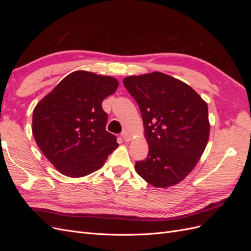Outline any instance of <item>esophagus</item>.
Instances as JSON below:
<instances>
[{
	"label": "esophagus",
	"mask_w": 251,
	"mask_h": 251,
	"mask_svg": "<svg viewBox=\"0 0 251 251\" xmlns=\"http://www.w3.org/2000/svg\"><path fill=\"white\" fill-rule=\"evenodd\" d=\"M121 137L124 138V140H125V141H130V140L132 139V136H131V134L128 133L127 131H124L123 133H121Z\"/></svg>",
	"instance_id": "esophagus-1"
}]
</instances>
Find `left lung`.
Wrapping results in <instances>:
<instances>
[{"mask_svg": "<svg viewBox=\"0 0 251 251\" xmlns=\"http://www.w3.org/2000/svg\"><path fill=\"white\" fill-rule=\"evenodd\" d=\"M141 112L148 157L139 176L155 187L179 183L198 163L209 136L208 108L186 83L160 72L124 79Z\"/></svg>", "mask_w": 251, "mask_h": 251, "instance_id": "1", "label": "left lung"}]
</instances>
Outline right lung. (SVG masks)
Segmentation results:
<instances>
[{
    "instance_id": "obj_1",
    "label": "right lung",
    "mask_w": 251,
    "mask_h": 251,
    "mask_svg": "<svg viewBox=\"0 0 251 251\" xmlns=\"http://www.w3.org/2000/svg\"><path fill=\"white\" fill-rule=\"evenodd\" d=\"M118 81L87 71L66 76L36 104L32 116L35 142L55 168L68 177H82L100 169L118 147L105 130L101 107Z\"/></svg>"
}]
</instances>
